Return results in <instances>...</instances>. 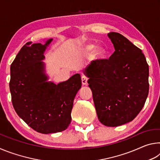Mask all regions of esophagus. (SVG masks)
<instances>
[{"label": "esophagus", "mask_w": 160, "mask_h": 160, "mask_svg": "<svg viewBox=\"0 0 160 160\" xmlns=\"http://www.w3.org/2000/svg\"><path fill=\"white\" fill-rule=\"evenodd\" d=\"M81 79H82V85H87V83H88V78L86 76V75H82V78H81Z\"/></svg>", "instance_id": "1"}]
</instances>
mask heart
Segmentation results:
<instances>
[{"label": "heart", "mask_w": 160, "mask_h": 160, "mask_svg": "<svg viewBox=\"0 0 160 160\" xmlns=\"http://www.w3.org/2000/svg\"><path fill=\"white\" fill-rule=\"evenodd\" d=\"M93 48H94V45H92V44H88L85 46V50L88 51L92 50ZM104 49L102 47H97L94 51V55L97 56L102 55V54L104 53Z\"/></svg>", "instance_id": "1"}]
</instances>
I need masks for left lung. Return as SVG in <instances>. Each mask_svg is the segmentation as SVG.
I'll list each match as a JSON object with an SVG mask.
<instances>
[{"mask_svg":"<svg viewBox=\"0 0 160 160\" xmlns=\"http://www.w3.org/2000/svg\"><path fill=\"white\" fill-rule=\"evenodd\" d=\"M108 37L115 51L109 59H97L85 72L97 116L103 125L118 126L133 120L149 92V66L141 49L117 32Z\"/></svg>","mask_w":160,"mask_h":160,"instance_id":"1","label":"left lung"}]
</instances>
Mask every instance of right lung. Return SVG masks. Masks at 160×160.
Wrapping results in <instances>:
<instances>
[{
	"instance_id": "1",
	"label": "right lung",
	"mask_w": 160,
	"mask_h": 160,
	"mask_svg": "<svg viewBox=\"0 0 160 160\" xmlns=\"http://www.w3.org/2000/svg\"><path fill=\"white\" fill-rule=\"evenodd\" d=\"M44 45L29 42L10 66V90L18 115L32 129L44 134L63 131L70 125L73 100L82 86L80 74L55 85L46 82Z\"/></svg>"
}]
</instances>
